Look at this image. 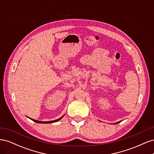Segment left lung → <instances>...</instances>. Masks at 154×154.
Returning <instances> with one entry per match:
<instances>
[{
  "label": "left lung",
  "mask_w": 154,
  "mask_h": 154,
  "mask_svg": "<svg viewBox=\"0 0 154 154\" xmlns=\"http://www.w3.org/2000/svg\"><path fill=\"white\" fill-rule=\"evenodd\" d=\"M121 122H117V123H114V124H117V123H120Z\"/></svg>",
  "instance_id": "left-lung-1"
}]
</instances>
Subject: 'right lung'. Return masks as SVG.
<instances>
[{
    "label": "right lung",
    "mask_w": 154,
    "mask_h": 154,
    "mask_svg": "<svg viewBox=\"0 0 154 154\" xmlns=\"http://www.w3.org/2000/svg\"><path fill=\"white\" fill-rule=\"evenodd\" d=\"M64 116V115L63 116H62L61 118H58V119H56V120H53V121H49V122H41V121H38V120H36V119H32V118H29V117H27L28 118H29L30 119H31L32 121H33L34 122H35V123H55V122H58V121H60V119H61Z\"/></svg>",
    "instance_id": "right-lung-1"
}]
</instances>
